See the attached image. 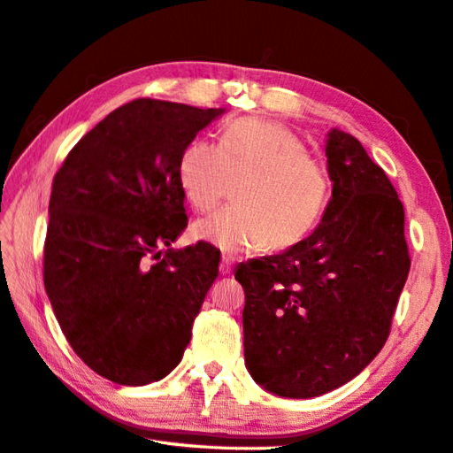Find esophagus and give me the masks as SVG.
<instances>
[{"label":"esophagus","mask_w":453,"mask_h":453,"mask_svg":"<svg viewBox=\"0 0 453 453\" xmlns=\"http://www.w3.org/2000/svg\"><path fill=\"white\" fill-rule=\"evenodd\" d=\"M219 273L221 275H227L232 273V257H224L219 263Z\"/></svg>","instance_id":"34e87169"}]
</instances>
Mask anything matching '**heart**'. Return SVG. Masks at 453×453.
I'll use <instances>...</instances> for the list:
<instances>
[{
  "instance_id": "b5f03b06",
  "label": "heart",
  "mask_w": 453,
  "mask_h": 453,
  "mask_svg": "<svg viewBox=\"0 0 453 453\" xmlns=\"http://www.w3.org/2000/svg\"><path fill=\"white\" fill-rule=\"evenodd\" d=\"M194 210L210 211L232 194L235 205L196 221L192 237L224 253L283 251L305 240L328 200V174L301 138L279 122L242 119L219 144L194 141L178 162Z\"/></svg>"
}]
</instances>
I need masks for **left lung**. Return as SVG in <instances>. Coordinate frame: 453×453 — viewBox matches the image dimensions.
<instances>
[{"label":"left lung","instance_id":"8db88e82","mask_svg":"<svg viewBox=\"0 0 453 453\" xmlns=\"http://www.w3.org/2000/svg\"><path fill=\"white\" fill-rule=\"evenodd\" d=\"M333 196L319 227L283 253L242 263L245 366L263 388L315 398L372 363L410 271L404 205L355 136L326 138Z\"/></svg>","mask_w":453,"mask_h":453}]
</instances>
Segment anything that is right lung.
Segmentation results:
<instances>
[{
    "mask_svg": "<svg viewBox=\"0 0 453 453\" xmlns=\"http://www.w3.org/2000/svg\"><path fill=\"white\" fill-rule=\"evenodd\" d=\"M224 109L136 98L87 133L53 178L43 283L63 334L109 380L144 386L182 360L218 277L188 226L178 162Z\"/></svg>",
    "mask_w": 453,
    "mask_h": 453,
    "instance_id": "right-lung-1",
    "label": "right lung"
}]
</instances>
